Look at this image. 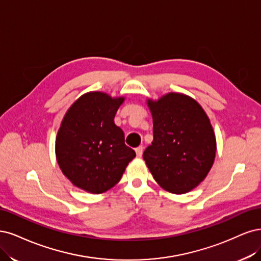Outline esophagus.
Instances as JSON below:
<instances>
[{
  "label": "esophagus",
  "mask_w": 261,
  "mask_h": 261,
  "mask_svg": "<svg viewBox=\"0 0 261 261\" xmlns=\"http://www.w3.org/2000/svg\"><path fill=\"white\" fill-rule=\"evenodd\" d=\"M143 150H144V147H143L142 145H141V146H138V147L136 148V153H137V156H138V157H141V156H142Z\"/></svg>",
  "instance_id": "obj_1"
}]
</instances>
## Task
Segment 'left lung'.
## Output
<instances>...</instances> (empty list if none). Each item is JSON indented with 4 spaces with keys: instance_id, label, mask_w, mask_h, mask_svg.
I'll return each instance as SVG.
<instances>
[{
    "instance_id": "1",
    "label": "left lung",
    "mask_w": 261,
    "mask_h": 261,
    "mask_svg": "<svg viewBox=\"0 0 261 261\" xmlns=\"http://www.w3.org/2000/svg\"><path fill=\"white\" fill-rule=\"evenodd\" d=\"M153 142L143 153L150 173L164 190L184 194L203 181L216 156V138L204 109L193 98L169 93L148 99Z\"/></svg>"
}]
</instances>
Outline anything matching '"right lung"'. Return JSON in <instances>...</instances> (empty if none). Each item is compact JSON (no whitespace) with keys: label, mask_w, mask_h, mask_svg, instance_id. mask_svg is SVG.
Instances as JSON below:
<instances>
[{"label":"right lung","mask_w":261,"mask_h":261,"mask_svg":"<svg viewBox=\"0 0 261 261\" xmlns=\"http://www.w3.org/2000/svg\"><path fill=\"white\" fill-rule=\"evenodd\" d=\"M123 98L102 92L82 95L66 113L56 137V158L75 187L93 194L119 182L136 152L114 118Z\"/></svg>","instance_id":"obj_1"}]
</instances>
